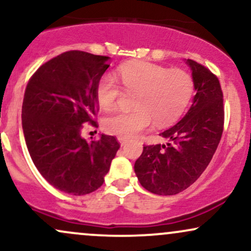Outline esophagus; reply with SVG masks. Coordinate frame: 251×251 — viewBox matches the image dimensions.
I'll list each match as a JSON object with an SVG mask.
<instances>
[{
    "label": "esophagus",
    "mask_w": 251,
    "mask_h": 251,
    "mask_svg": "<svg viewBox=\"0 0 251 251\" xmlns=\"http://www.w3.org/2000/svg\"><path fill=\"white\" fill-rule=\"evenodd\" d=\"M118 140H119L120 145H122V146H125L126 144L128 143V140H127V139H125V138H118Z\"/></svg>",
    "instance_id": "esophagus-1"
}]
</instances>
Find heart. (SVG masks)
I'll list each match as a JSON object with an SVG mask.
<instances>
[{"label":"heart","mask_w":251,"mask_h":251,"mask_svg":"<svg viewBox=\"0 0 251 251\" xmlns=\"http://www.w3.org/2000/svg\"><path fill=\"white\" fill-rule=\"evenodd\" d=\"M118 75L124 88L135 94L131 112H118L103 120V128L109 134L131 139L154 122L168 125L181 116L191 99L194 81L188 72L168 70L151 62L137 61L123 65ZM96 96L99 106L109 111L124 96L123 87L111 74L98 81Z\"/></svg>","instance_id":"heart-1"}]
</instances>
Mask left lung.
Returning a JSON list of instances; mask_svg holds the SVG:
<instances>
[{
	"label": "left lung",
	"mask_w": 251,
	"mask_h": 251,
	"mask_svg": "<svg viewBox=\"0 0 251 251\" xmlns=\"http://www.w3.org/2000/svg\"><path fill=\"white\" fill-rule=\"evenodd\" d=\"M186 63L196 91L191 107L160 133L169 140L165 145L144 146L134 164L143 188L155 195H177L194 184L212 159L223 133V93L217 76L194 60Z\"/></svg>",
	"instance_id": "obj_1"
}]
</instances>
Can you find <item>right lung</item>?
Here are the masks:
<instances>
[{
    "label": "right lung",
    "instance_id": "1",
    "mask_svg": "<svg viewBox=\"0 0 251 251\" xmlns=\"http://www.w3.org/2000/svg\"><path fill=\"white\" fill-rule=\"evenodd\" d=\"M108 56L71 50L50 60L30 77L22 105V128L34 165L50 185L81 196L102 185L120 145L113 135L88 143L85 124L98 111V81Z\"/></svg>",
    "mask_w": 251,
    "mask_h": 251
}]
</instances>
